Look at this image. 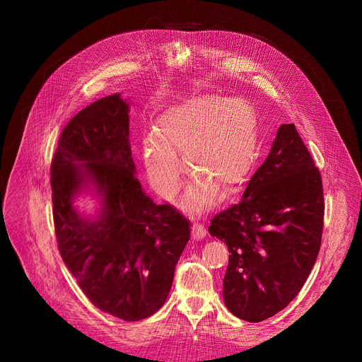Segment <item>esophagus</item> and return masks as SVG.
I'll list each match as a JSON object with an SVG mask.
<instances>
[{"label": "esophagus", "instance_id": "34e87169", "mask_svg": "<svg viewBox=\"0 0 362 362\" xmlns=\"http://www.w3.org/2000/svg\"><path fill=\"white\" fill-rule=\"evenodd\" d=\"M205 235H206V230H205V227L201 223L197 221V223L192 224V236H194V239H202Z\"/></svg>", "mask_w": 362, "mask_h": 362}]
</instances>
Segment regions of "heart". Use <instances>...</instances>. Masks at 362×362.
I'll return each instance as SVG.
<instances>
[{
  "label": "heart",
  "mask_w": 362,
  "mask_h": 362,
  "mask_svg": "<svg viewBox=\"0 0 362 362\" xmlns=\"http://www.w3.org/2000/svg\"><path fill=\"white\" fill-rule=\"evenodd\" d=\"M257 112L242 98L198 95L161 112L154 138H146L142 157L148 177L168 198L180 186L183 157L195 179L189 205L211 202L217 189L230 194L250 173L257 149Z\"/></svg>",
  "instance_id": "b5f03b06"
}]
</instances>
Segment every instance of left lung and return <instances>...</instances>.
Returning <instances> with one entry per match:
<instances>
[{
    "instance_id": "8db88e82",
    "label": "left lung",
    "mask_w": 362,
    "mask_h": 362,
    "mask_svg": "<svg viewBox=\"0 0 362 362\" xmlns=\"http://www.w3.org/2000/svg\"><path fill=\"white\" fill-rule=\"evenodd\" d=\"M322 224L320 170L295 124H281L242 201L208 227L230 252L223 280L230 313L259 322L286 308L314 267Z\"/></svg>"
}]
</instances>
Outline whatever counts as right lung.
I'll return each mask as SVG.
<instances>
[{
	"instance_id": "obj_1",
	"label": "right lung",
	"mask_w": 362,
	"mask_h": 362,
	"mask_svg": "<svg viewBox=\"0 0 362 362\" xmlns=\"http://www.w3.org/2000/svg\"><path fill=\"white\" fill-rule=\"evenodd\" d=\"M92 182L103 198L98 221L74 210ZM52 218L60 255L88 299L124 321L157 313L191 238L189 220L141 189L129 144V105L119 93L81 110L63 129L51 161Z\"/></svg>"
}]
</instances>
